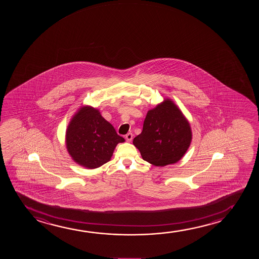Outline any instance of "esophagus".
<instances>
[{
    "instance_id": "1",
    "label": "esophagus",
    "mask_w": 259,
    "mask_h": 259,
    "mask_svg": "<svg viewBox=\"0 0 259 259\" xmlns=\"http://www.w3.org/2000/svg\"><path fill=\"white\" fill-rule=\"evenodd\" d=\"M133 134L132 133H128L127 135H125V140H126V142H131L132 140H133Z\"/></svg>"
}]
</instances>
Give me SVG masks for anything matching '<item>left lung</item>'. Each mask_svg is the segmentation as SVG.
Instances as JSON below:
<instances>
[{"label":"left lung","instance_id":"left-lung-1","mask_svg":"<svg viewBox=\"0 0 259 259\" xmlns=\"http://www.w3.org/2000/svg\"><path fill=\"white\" fill-rule=\"evenodd\" d=\"M192 141L188 119L170 99L149 110L142 132L134 139L143 160L156 166L177 163Z\"/></svg>","mask_w":259,"mask_h":259}]
</instances>
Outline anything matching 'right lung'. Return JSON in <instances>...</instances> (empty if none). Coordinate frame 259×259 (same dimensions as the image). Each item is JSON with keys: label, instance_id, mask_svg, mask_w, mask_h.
Returning a JSON list of instances; mask_svg holds the SVG:
<instances>
[{"label": "right lung", "instance_id": "right-lung-1", "mask_svg": "<svg viewBox=\"0 0 259 259\" xmlns=\"http://www.w3.org/2000/svg\"><path fill=\"white\" fill-rule=\"evenodd\" d=\"M66 148L74 162L95 169L110 161L114 149L124 139L117 135L112 124L99 110L83 106L75 113L66 130Z\"/></svg>", "mask_w": 259, "mask_h": 259}]
</instances>
